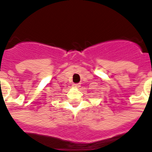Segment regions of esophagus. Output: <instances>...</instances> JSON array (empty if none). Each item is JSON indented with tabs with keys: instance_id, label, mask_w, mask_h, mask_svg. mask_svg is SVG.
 <instances>
[{
	"instance_id": "1",
	"label": "esophagus",
	"mask_w": 152,
	"mask_h": 152,
	"mask_svg": "<svg viewBox=\"0 0 152 152\" xmlns=\"http://www.w3.org/2000/svg\"><path fill=\"white\" fill-rule=\"evenodd\" d=\"M80 86H81V85H80V84H73L74 88H79Z\"/></svg>"
}]
</instances>
